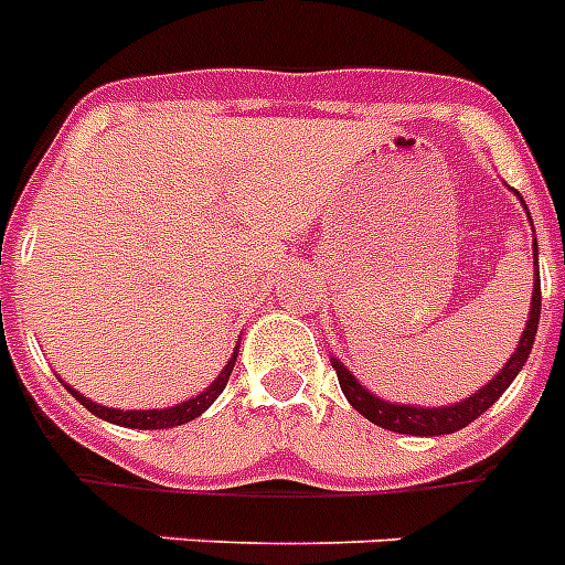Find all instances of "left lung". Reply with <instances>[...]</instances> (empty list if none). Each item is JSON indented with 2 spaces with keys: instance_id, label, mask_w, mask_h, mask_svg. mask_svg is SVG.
Segmentation results:
<instances>
[{
  "instance_id": "obj_1",
  "label": "left lung",
  "mask_w": 565,
  "mask_h": 565,
  "mask_svg": "<svg viewBox=\"0 0 565 565\" xmlns=\"http://www.w3.org/2000/svg\"><path fill=\"white\" fill-rule=\"evenodd\" d=\"M534 252H536V241H534ZM534 267H536V260H534ZM536 324H540V278H536L534 296H531L529 324H525V330H522L520 345H516V351L511 354V360L505 362V369L499 371L488 386L479 388L473 397H467V401L456 403V406H441V409H420V406H401V403L380 401V397H374L369 388H362L360 383H356L354 374H351L342 362L339 360H330V362H333V371H337V377H339V388H342V394L348 397V403H351L362 417H369L371 424H377L383 426V429H392V433H401V435H449V433H458V429H465L467 424H473L476 417H479L481 412H488L490 406L502 397V392L511 386L513 377L520 374V369L525 365V360H529L531 348H534Z\"/></svg>"
}]
</instances>
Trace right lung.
Masks as SVG:
<instances>
[{
    "label": "right lung",
    "mask_w": 565,
    "mask_h": 565,
    "mask_svg": "<svg viewBox=\"0 0 565 565\" xmlns=\"http://www.w3.org/2000/svg\"><path fill=\"white\" fill-rule=\"evenodd\" d=\"M235 360L237 354L228 360V365L220 371V377L205 388L203 394H196L191 401L179 403V406H171V409H148V412H132V409H109V406H98V403L86 401L84 394H77L75 388H68V392L75 394V401H81L92 415L104 417L109 424H118V426H130V429H171V426L179 424H188V420H194V417L203 415L209 409L211 403L217 401L220 392L226 388L228 377H232V369H235Z\"/></svg>",
    "instance_id": "right-lung-1"
}]
</instances>
